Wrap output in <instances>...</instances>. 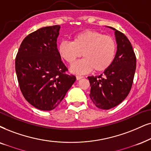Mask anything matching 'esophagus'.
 <instances>
[{
    "mask_svg": "<svg viewBox=\"0 0 151 151\" xmlns=\"http://www.w3.org/2000/svg\"><path fill=\"white\" fill-rule=\"evenodd\" d=\"M76 77H77V80H79V79H82V78H83L84 77H83V76H79V75H77Z\"/></svg>",
    "mask_w": 151,
    "mask_h": 151,
    "instance_id": "esophagus-1",
    "label": "esophagus"
}]
</instances>
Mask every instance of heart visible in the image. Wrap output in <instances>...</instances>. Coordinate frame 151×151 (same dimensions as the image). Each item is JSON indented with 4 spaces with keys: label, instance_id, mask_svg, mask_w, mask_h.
I'll return each instance as SVG.
<instances>
[{
    "label": "heart",
    "instance_id": "b5f03b06",
    "mask_svg": "<svg viewBox=\"0 0 151 151\" xmlns=\"http://www.w3.org/2000/svg\"><path fill=\"white\" fill-rule=\"evenodd\" d=\"M117 45L110 35L95 30H86L76 34L72 42L63 40L58 46V53L63 60L72 65L82 56L84 58L73 65L72 72L83 74L93 70L103 72L111 66L115 59Z\"/></svg>",
    "mask_w": 151,
    "mask_h": 151
}]
</instances>
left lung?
Returning <instances> with one entry per match:
<instances>
[{"label": "left lung", "mask_w": 151, "mask_h": 151, "mask_svg": "<svg viewBox=\"0 0 151 151\" xmlns=\"http://www.w3.org/2000/svg\"><path fill=\"white\" fill-rule=\"evenodd\" d=\"M117 51L113 63L100 76L88 77L90 98L97 107L109 109L126 98L132 86L137 66L132 46L123 33L115 28Z\"/></svg>", "instance_id": "1"}]
</instances>
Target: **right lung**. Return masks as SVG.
Returning a JSON list of instances; mask_svg holds the SVG:
<instances>
[{
    "mask_svg": "<svg viewBox=\"0 0 151 151\" xmlns=\"http://www.w3.org/2000/svg\"><path fill=\"white\" fill-rule=\"evenodd\" d=\"M59 25L40 28L21 44L15 59L19 85L24 98L35 108L51 111L59 105L76 81L66 73L57 48Z\"/></svg>",
    "mask_w": 151,
    "mask_h": 151,
    "instance_id": "add662e5",
    "label": "right lung"
}]
</instances>
